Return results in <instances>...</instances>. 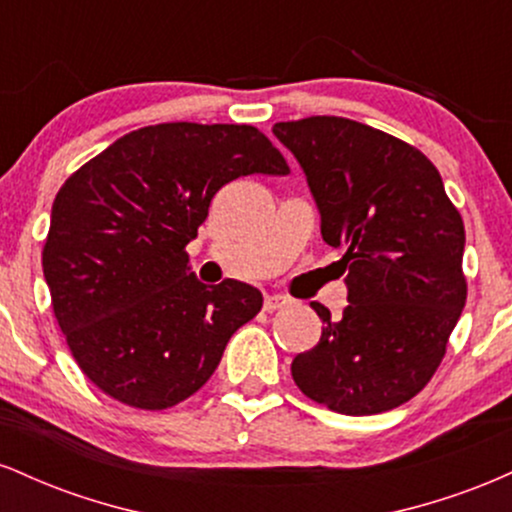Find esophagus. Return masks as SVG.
I'll use <instances>...</instances> for the list:
<instances>
[{
  "mask_svg": "<svg viewBox=\"0 0 512 512\" xmlns=\"http://www.w3.org/2000/svg\"><path fill=\"white\" fill-rule=\"evenodd\" d=\"M286 305H289V298L279 296V293L264 298V310H267V313H272V310H279V308H286Z\"/></svg>",
  "mask_w": 512,
  "mask_h": 512,
  "instance_id": "1",
  "label": "esophagus"
}]
</instances>
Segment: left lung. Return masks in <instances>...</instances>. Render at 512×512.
Returning <instances> with one entry per match:
<instances>
[{"label": "left lung", "instance_id": "left-lung-1", "mask_svg": "<svg viewBox=\"0 0 512 512\" xmlns=\"http://www.w3.org/2000/svg\"><path fill=\"white\" fill-rule=\"evenodd\" d=\"M301 163L322 240L344 250L349 305L322 320L317 346L293 358L305 397L349 416L390 411L426 387L467 301L464 223L419 149L356 120L276 122Z\"/></svg>", "mask_w": 512, "mask_h": 512}]
</instances>
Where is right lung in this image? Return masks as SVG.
I'll use <instances>...</instances> for the list:
<instances>
[{"label":"right lung","instance_id":"obj_1","mask_svg":"<svg viewBox=\"0 0 512 512\" xmlns=\"http://www.w3.org/2000/svg\"><path fill=\"white\" fill-rule=\"evenodd\" d=\"M252 173H289L260 129L163 122L120 137L60 187L43 274L74 361L105 395L173 407L260 313L255 286L209 289L185 252L216 192Z\"/></svg>","mask_w":512,"mask_h":512}]
</instances>
